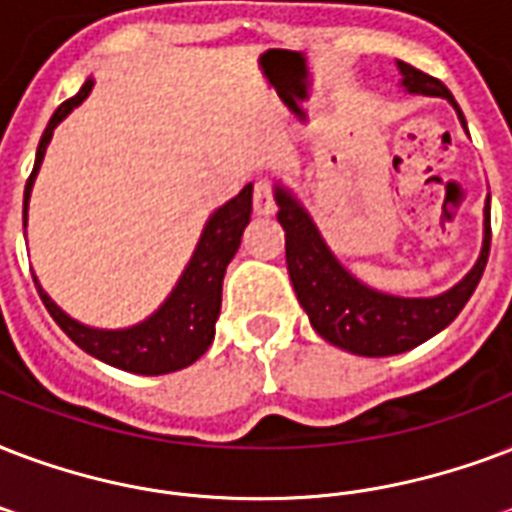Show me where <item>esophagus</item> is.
<instances>
[{
  "label": "esophagus",
  "instance_id": "esophagus-1",
  "mask_svg": "<svg viewBox=\"0 0 512 512\" xmlns=\"http://www.w3.org/2000/svg\"><path fill=\"white\" fill-rule=\"evenodd\" d=\"M252 204H255L257 214H273L276 212V204H273V190L271 182L268 179H260L255 185V198H252Z\"/></svg>",
  "mask_w": 512,
  "mask_h": 512
}]
</instances>
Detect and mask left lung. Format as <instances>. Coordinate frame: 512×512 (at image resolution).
Wrapping results in <instances>:
<instances>
[{
    "label": "left lung",
    "instance_id": "1",
    "mask_svg": "<svg viewBox=\"0 0 512 512\" xmlns=\"http://www.w3.org/2000/svg\"><path fill=\"white\" fill-rule=\"evenodd\" d=\"M400 85L405 93L421 96H440L446 99L459 115L464 126V115L446 85L413 69L405 61H397ZM273 198L279 206V222L284 228V249H287V271L300 306L308 314V322L325 341L360 357H392L411 351L413 346L429 341L432 335L446 330L464 303L470 300L483 268L489 260L491 247V206L486 195L483 206V244L478 260L462 279L440 295L429 298H405L389 295L370 284L360 282L346 265L335 257V252L322 239L317 222L300 204V198L290 187L276 182Z\"/></svg>",
    "mask_w": 512,
    "mask_h": 512
}]
</instances>
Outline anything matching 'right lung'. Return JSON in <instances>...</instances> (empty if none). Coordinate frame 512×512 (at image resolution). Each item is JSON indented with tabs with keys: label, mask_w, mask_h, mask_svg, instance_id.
I'll list each match as a JSON object with an SVG mask.
<instances>
[{
	"label": "right lung",
	"mask_w": 512,
	"mask_h": 512,
	"mask_svg": "<svg viewBox=\"0 0 512 512\" xmlns=\"http://www.w3.org/2000/svg\"><path fill=\"white\" fill-rule=\"evenodd\" d=\"M93 91V77L85 80V85L77 91V96L66 99L61 107L50 117L45 134L39 139L37 161L31 171L26 190H23V228L29 222V198L34 179L39 174V166L45 161V152L53 139V131L74 107H80L88 93ZM252 214V185H247L236 198H230L228 204L214 209L206 220L201 239L195 244L193 255L187 260L185 271L169 292V298L152 311L150 317L136 322L131 327L120 330H104V327H91L69 317L48 292L42 290V284L34 276L37 292L50 317L56 319V325L64 330L83 351H88L96 360L107 362L112 368L139 373V376H163L174 373L187 365H193L198 357H204V351L214 341V325L220 317L222 306V279L225 268L239 252L241 236L249 225Z\"/></svg>",
	"instance_id": "1"
}]
</instances>
